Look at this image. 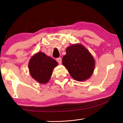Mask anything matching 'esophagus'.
Here are the masks:
<instances>
[{
	"instance_id": "esophagus-1",
	"label": "esophagus",
	"mask_w": 123,
	"mask_h": 123,
	"mask_svg": "<svg viewBox=\"0 0 123 123\" xmlns=\"http://www.w3.org/2000/svg\"><path fill=\"white\" fill-rule=\"evenodd\" d=\"M56 61L58 62V63L59 64H61L62 63V59L61 57H59V58H57L56 59Z\"/></svg>"
}]
</instances>
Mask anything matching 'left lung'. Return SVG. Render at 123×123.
Returning <instances> with one entry per match:
<instances>
[{
	"label": "left lung",
	"mask_w": 123,
	"mask_h": 123,
	"mask_svg": "<svg viewBox=\"0 0 123 123\" xmlns=\"http://www.w3.org/2000/svg\"><path fill=\"white\" fill-rule=\"evenodd\" d=\"M66 54L62 58V64L72 78L84 81L91 78L94 72L95 60L84 45L77 43L66 48Z\"/></svg>",
	"instance_id": "8db88e82"
}]
</instances>
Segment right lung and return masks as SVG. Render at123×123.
<instances>
[{
    "label": "right lung",
    "instance_id": "right-lung-1",
    "mask_svg": "<svg viewBox=\"0 0 123 123\" xmlns=\"http://www.w3.org/2000/svg\"><path fill=\"white\" fill-rule=\"evenodd\" d=\"M57 62L42 52L34 54L29 62V73L32 78L41 84L48 82Z\"/></svg>",
    "mask_w": 123,
    "mask_h": 123
}]
</instances>
